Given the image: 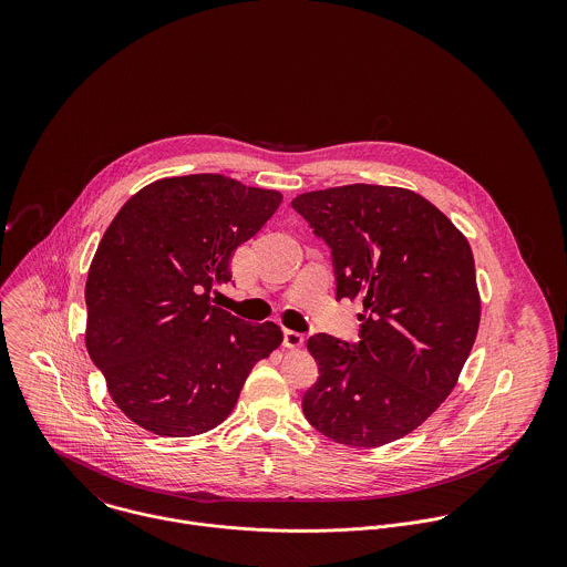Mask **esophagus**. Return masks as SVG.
<instances>
[{
  "instance_id": "1",
  "label": "esophagus",
  "mask_w": 567,
  "mask_h": 567,
  "mask_svg": "<svg viewBox=\"0 0 567 567\" xmlns=\"http://www.w3.org/2000/svg\"><path fill=\"white\" fill-rule=\"evenodd\" d=\"M303 340L306 338L299 331H292V329L284 331V347H288V349H299L303 344Z\"/></svg>"
}]
</instances>
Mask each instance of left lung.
Returning <instances> with one entry per match:
<instances>
[{
  "label": "left lung",
  "instance_id": "left-lung-1",
  "mask_svg": "<svg viewBox=\"0 0 567 567\" xmlns=\"http://www.w3.org/2000/svg\"><path fill=\"white\" fill-rule=\"evenodd\" d=\"M292 207L331 248L338 299L360 301V342L308 340L321 367L303 395L327 439L380 447L419 427L454 391L481 324L474 252L421 194L353 183Z\"/></svg>",
  "mask_w": 567,
  "mask_h": 567
}]
</instances>
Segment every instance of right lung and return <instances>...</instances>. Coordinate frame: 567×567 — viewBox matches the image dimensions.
<instances>
[{
    "label": "right lung",
    "mask_w": 567,
    "mask_h": 567,
    "mask_svg": "<svg viewBox=\"0 0 567 567\" xmlns=\"http://www.w3.org/2000/svg\"><path fill=\"white\" fill-rule=\"evenodd\" d=\"M277 189L223 174L159 178L131 196L91 259L84 344L111 400L159 436L223 423L284 331L214 306L229 261L277 212Z\"/></svg>",
    "instance_id": "add662e5"
}]
</instances>
